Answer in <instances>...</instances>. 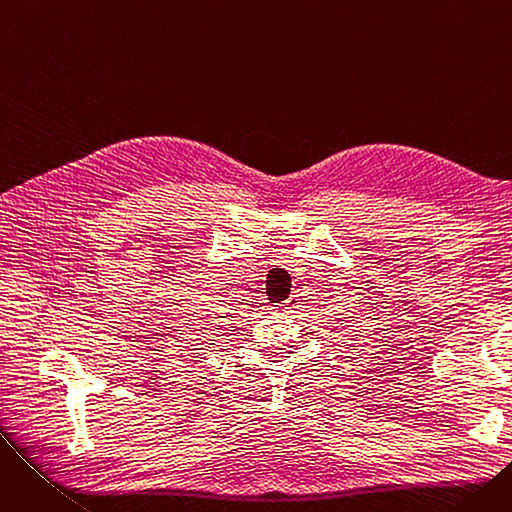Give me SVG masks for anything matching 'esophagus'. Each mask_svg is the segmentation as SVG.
Here are the masks:
<instances>
[{
  "label": "esophagus",
  "mask_w": 512,
  "mask_h": 512,
  "mask_svg": "<svg viewBox=\"0 0 512 512\" xmlns=\"http://www.w3.org/2000/svg\"><path fill=\"white\" fill-rule=\"evenodd\" d=\"M299 307V297H292L286 301V303H282V305H276L274 307V311H278V313H288V311H292V309H297Z\"/></svg>",
  "instance_id": "1"
}]
</instances>
